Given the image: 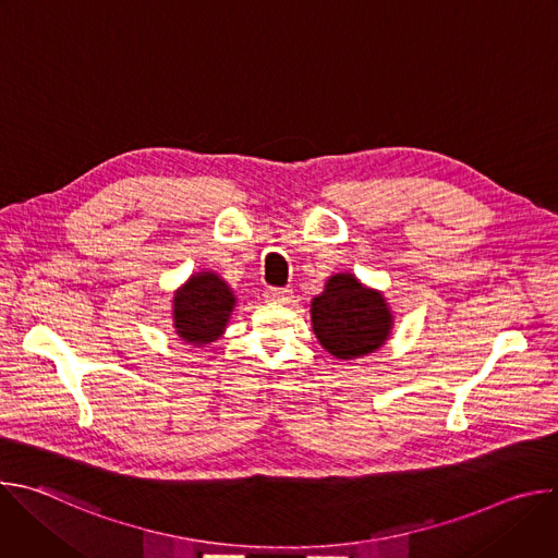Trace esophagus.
<instances>
[{"label": "esophagus", "instance_id": "34e87169", "mask_svg": "<svg viewBox=\"0 0 558 558\" xmlns=\"http://www.w3.org/2000/svg\"><path fill=\"white\" fill-rule=\"evenodd\" d=\"M265 300L271 304H287V302H291V291L280 289V287H269V289H265Z\"/></svg>", "mask_w": 558, "mask_h": 558}]
</instances>
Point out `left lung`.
Wrapping results in <instances>:
<instances>
[{"mask_svg":"<svg viewBox=\"0 0 558 558\" xmlns=\"http://www.w3.org/2000/svg\"><path fill=\"white\" fill-rule=\"evenodd\" d=\"M313 333L338 360L377 351L390 336L392 313L381 291L364 287L353 274H333L311 302Z\"/></svg>","mask_w":558,"mask_h":558,"instance_id":"1","label":"left lung"}]
</instances>
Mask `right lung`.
<instances>
[{"label":"right lung","mask_w":558,"mask_h":558,"mask_svg":"<svg viewBox=\"0 0 558 558\" xmlns=\"http://www.w3.org/2000/svg\"><path fill=\"white\" fill-rule=\"evenodd\" d=\"M233 306L235 295L218 274H194L174 293V329L190 344H209L225 333Z\"/></svg>","instance_id":"1"}]
</instances>
